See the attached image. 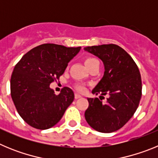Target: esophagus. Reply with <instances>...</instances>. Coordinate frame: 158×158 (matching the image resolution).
Wrapping results in <instances>:
<instances>
[{
  "label": "esophagus",
  "mask_w": 158,
  "mask_h": 158,
  "mask_svg": "<svg viewBox=\"0 0 158 158\" xmlns=\"http://www.w3.org/2000/svg\"><path fill=\"white\" fill-rule=\"evenodd\" d=\"M81 95L77 94V93H76V94H75V99H79V98H81Z\"/></svg>",
  "instance_id": "esophagus-1"
}]
</instances>
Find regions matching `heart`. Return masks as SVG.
<instances>
[{"label": "heart", "instance_id": "heart-1", "mask_svg": "<svg viewBox=\"0 0 158 158\" xmlns=\"http://www.w3.org/2000/svg\"><path fill=\"white\" fill-rule=\"evenodd\" d=\"M98 60L96 59V58H92V57H89V58H86L85 61V65L87 66L88 69H90L93 65H94L96 63H98ZM75 88H76L77 90L79 92H84L85 91V86L82 85H76Z\"/></svg>", "mask_w": 158, "mask_h": 158}]
</instances>
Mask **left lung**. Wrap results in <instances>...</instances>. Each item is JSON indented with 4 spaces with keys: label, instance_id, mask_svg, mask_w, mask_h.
I'll list each match as a JSON object with an SVG mask.
<instances>
[{
    "label": "left lung",
    "instance_id": "obj_1",
    "mask_svg": "<svg viewBox=\"0 0 158 158\" xmlns=\"http://www.w3.org/2000/svg\"><path fill=\"white\" fill-rule=\"evenodd\" d=\"M101 60L104 73L93 89V94H107L106 103L98 98H87L85 117L89 125L102 133L118 131L133 116L142 96V80L133 58L122 47L104 44L84 48Z\"/></svg>",
    "mask_w": 158,
    "mask_h": 158
}]
</instances>
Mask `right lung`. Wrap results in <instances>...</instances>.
Segmentation results:
<instances>
[{
  "label": "right lung",
  "instance_id": "obj_1",
  "mask_svg": "<svg viewBox=\"0 0 158 158\" xmlns=\"http://www.w3.org/2000/svg\"><path fill=\"white\" fill-rule=\"evenodd\" d=\"M81 48L45 43L31 49L16 65L11 77V96L19 115L31 127H52L72 104V89L64 87L56 95L50 85L63 74Z\"/></svg>",
  "mask_w": 158,
  "mask_h": 158
}]
</instances>
